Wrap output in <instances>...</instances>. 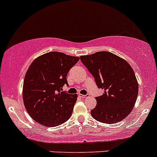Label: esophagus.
I'll use <instances>...</instances> for the list:
<instances>
[{"mask_svg":"<svg viewBox=\"0 0 157 157\" xmlns=\"http://www.w3.org/2000/svg\"><path fill=\"white\" fill-rule=\"evenodd\" d=\"M79 96H80V97H82V98H86V97H89V96H90V95H89V94H86V95L79 94Z\"/></svg>","mask_w":157,"mask_h":157,"instance_id":"esophagus-1","label":"esophagus"}]
</instances>
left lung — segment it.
<instances>
[{"instance_id": "obj_1", "label": "left lung", "mask_w": 157, "mask_h": 157, "mask_svg": "<svg viewBox=\"0 0 157 157\" xmlns=\"http://www.w3.org/2000/svg\"><path fill=\"white\" fill-rule=\"evenodd\" d=\"M80 61L94 77L98 88L104 90L96 97V106L90 113L99 122L114 124L132 111L138 94V83L129 64L109 52L80 56Z\"/></svg>"}]
</instances>
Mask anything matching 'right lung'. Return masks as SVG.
Returning a JSON list of instances; mask_svg holds the SVG:
<instances>
[{"mask_svg":"<svg viewBox=\"0 0 157 157\" xmlns=\"http://www.w3.org/2000/svg\"><path fill=\"white\" fill-rule=\"evenodd\" d=\"M80 60L78 57L52 52L38 57L25 75L23 99L33 120L48 127L60 125L72 115L77 94L62 91L68 85V71Z\"/></svg>","mask_w":157,"mask_h":157,"instance_id":"1","label":"right lung"}]
</instances>
